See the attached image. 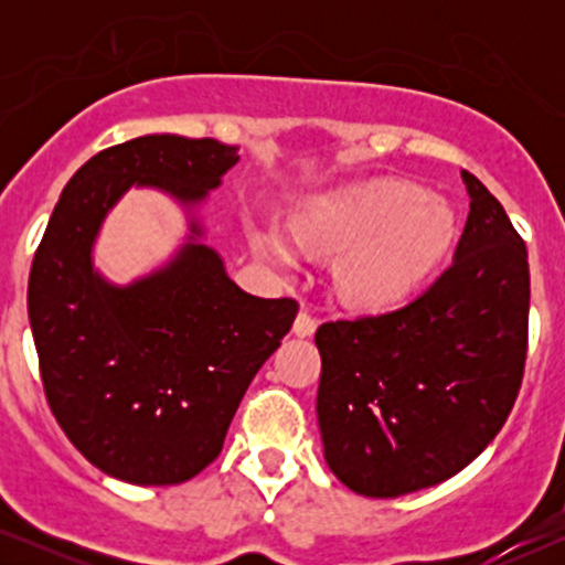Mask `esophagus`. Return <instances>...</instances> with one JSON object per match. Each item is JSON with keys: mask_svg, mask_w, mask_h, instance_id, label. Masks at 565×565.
Returning <instances> with one entry per match:
<instances>
[{"mask_svg": "<svg viewBox=\"0 0 565 565\" xmlns=\"http://www.w3.org/2000/svg\"><path fill=\"white\" fill-rule=\"evenodd\" d=\"M313 331H316V319L308 311H300L296 316V323H292V334L306 339V337H313Z\"/></svg>", "mask_w": 565, "mask_h": 565, "instance_id": "obj_1", "label": "esophagus"}]
</instances>
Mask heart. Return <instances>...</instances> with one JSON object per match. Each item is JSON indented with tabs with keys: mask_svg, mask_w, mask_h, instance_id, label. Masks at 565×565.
Listing matches in <instances>:
<instances>
[{
	"mask_svg": "<svg viewBox=\"0 0 565 565\" xmlns=\"http://www.w3.org/2000/svg\"><path fill=\"white\" fill-rule=\"evenodd\" d=\"M290 228L292 234L275 221H254V257L290 275L300 267V246L342 252L331 269L339 296L352 306L391 308L435 275L455 238V213L422 184L377 177L308 200Z\"/></svg>",
	"mask_w": 565,
	"mask_h": 565,
	"instance_id": "obj_1",
	"label": "heart"
}]
</instances>
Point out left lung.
<instances>
[{
  "label": "left lung",
  "instance_id": "1",
  "mask_svg": "<svg viewBox=\"0 0 565 565\" xmlns=\"http://www.w3.org/2000/svg\"><path fill=\"white\" fill-rule=\"evenodd\" d=\"M470 213L452 265L406 306L321 323L323 458L360 497L398 499L460 473L512 412L527 354V249L460 172Z\"/></svg>",
  "mask_w": 565,
  "mask_h": 565
}]
</instances>
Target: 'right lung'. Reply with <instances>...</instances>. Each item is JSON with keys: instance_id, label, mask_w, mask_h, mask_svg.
<instances>
[{"instance_id": "right-lung-1", "label": "right lung", "mask_w": 565, "mask_h": 565, "mask_svg": "<svg viewBox=\"0 0 565 565\" xmlns=\"http://www.w3.org/2000/svg\"><path fill=\"white\" fill-rule=\"evenodd\" d=\"M238 146L151 134L99 151L61 192L28 282L45 398L76 450L136 486L190 481L218 458L246 388L296 321L290 298L238 288L205 244V200ZM183 207L173 257L126 286L94 265L106 215L130 188Z\"/></svg>"}]
</instances>
